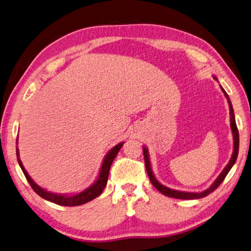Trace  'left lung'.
Segmentation results:
<instances>
[{"label": "left lung", "mask_w": 251, "mask_h": 251, "mask_svg": "<svg viewBox=\"0 0 251 251\" xmlns=\"http://www.w3.org/2000/svg\"><path fill=\"white\" fill-rule=\"evenodd\" d=\"M214 79H217L216 76H213ZM221 88V91L224 92L225 97L227 100V103H229V108H230V121H231V130H232V134H233V140H234V143H233V153H232V157L229 161V163L226 165V168L224 169L220 173V175L217 177V179L211 183V186L206 189V190L202 191V192H186V191H178V190H174V189H171L166 186H163L162 183L159 182L157 180V178L154 177L153 172L151 170V164H150V159H149V152H148V149L143 146V152H144V159H145V165H146V170H147V174L149 176V179L151 181V183L153 185V187L155 189H158V191H160L162 194L166 197H170V198H175V199H180V200H197V199H201L204 197H207L209 193H211L213 191H215L217 188L220 186V183L224 181V179L226 178V176L227 175V173L230 172V170L232 169V166L234 165L235 161L237 159V154H238V147H239V135H238V130H237V126H236V122H235V116H234V110H233V106H232V103H231V100L227 96V93L225 91V89Z\"/></svg>", "instance_id": "left-lung-1"}]
</instances>
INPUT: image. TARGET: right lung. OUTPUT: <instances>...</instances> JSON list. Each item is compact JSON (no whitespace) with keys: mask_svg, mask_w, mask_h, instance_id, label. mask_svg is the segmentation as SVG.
<instances>
[{"mask_svg":"<svg viewBox=\"0 0 251 251\" xmlns=\"http://www.w3.org/2000/svg\"><path fill=\"white\" fill-rule=\"evenodd\" d=\"M17 142H18V140H17ZM122 145H124V143L117 144L116 146H114L106 153V155H105V158L103 160L101 169H100V173H99L97 180L94 181L90 187H88L87 189H85V190L79 192V193L71 194V196H68V194H58V193L49 192V191L45 190V189H43L42 187L38 186L37 183L33 181L30 175L27 174V172L24 168V165H22V162L19 158V149L18 148L16 149V152H17V159H18V163L20 165L22 172H24L26 180L29 181L32 189L38 194V196L43 199L47 200V201H49V202H52L54 204H58L61 206H78V205H82V204L92 201L93 199L98 198L100 194L103 192L104 188L106 187V183H107L110 165H111V163H113L114 159L116 158L117 153L119 152V150L121 149Z\"/></svg>","mask_w":251,"mask_h":251,"instance_id":"right-lung-1","label":"right lung"}]
</instances>
